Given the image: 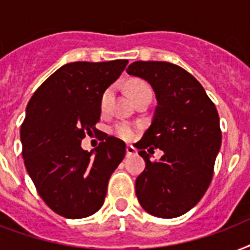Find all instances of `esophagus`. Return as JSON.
<instances>
[{
  "label": "esophagus",
  "instance_id": "obj_1",
  "mask_svg": "<svg viewBox=\"0 0 250 250\" xmlns=\"http://www.w3.org/2000/svg\"><path fill=\"white\" fill-rule=\"evenodd\" d=\"M125 153H127V156H133V154H136V149L133 148L132 145H127Z\"/></svg>",
  "mask_w": 250,
  "mask_h": 250
}]
</instances>
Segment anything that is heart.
Returning a JSON list of instances; mask_svg holds the SVG:
<instances>
[{
  "instance_id": "obj_1",
  "label": "heart",
  "mask_w": 250,
  "mask_h": 250,
  "mask_svg": "<svg viewBox=\"0 0 250 250\" xmlns=\"http://www.w3.org/2000/svg\"><path fill=\"white\" fill-rule=\"evenodd\" d=\"M127 89H128V93L131 96L133 101L136 100L137 97H140L145 93H152V88L146 82L141 79H133L131 80L127 85ZM111 97H113V86H107L101 94V98H100V106H101L102 111H106L107 107L110 105V101H111ZM137 127L136 125H129V123H118V125H114V133L118 135V136L123 139V140H131L135 135H136Z\"/></svg>"
}]
</instances>
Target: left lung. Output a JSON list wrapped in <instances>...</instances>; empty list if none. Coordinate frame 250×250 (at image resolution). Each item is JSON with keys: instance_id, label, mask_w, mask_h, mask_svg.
<instances>
[{"instance_id": "8db88e82", "label": "left lung", "mask_w": 250, "mask_h": 250, "mask_svg": "<svg viewBox=\"0 0 250 250\" xmlns=\"http://www.w3.org/2000/svg\"><path fill=\"white\" fill-rule=\"evenodd\" d=\"M127 72L146 80L157 97L152 125L136 143L146 164L136 179L137 200L154 217L176 218L201 200L213 179L222 143L217 107L180 66L137 61ZM156 147L164 156L150 161L146 150Z\"/></svg>"}]
</instances>
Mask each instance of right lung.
Masks as SVG:
<instances>
[{"label": "right lung", "mask_w": 250, "mask_h": 250, "mask_svg": "<svg viewBox=\"0 0 250 250\" xmlns=\"http://www.w3.org/2000/svg\"><path fill=\"white\" fill-rule=\"evenodd\" d=\"M127 60L72 62L49 76L33 93L21 123L25 168L37 193L64 218L79 219L100 210L107 183L125 156V144L100 135L92 152L85 135L98 133L102 92L121 76Z\"/></svg>", "instance_id": "1"}]
</instances>
